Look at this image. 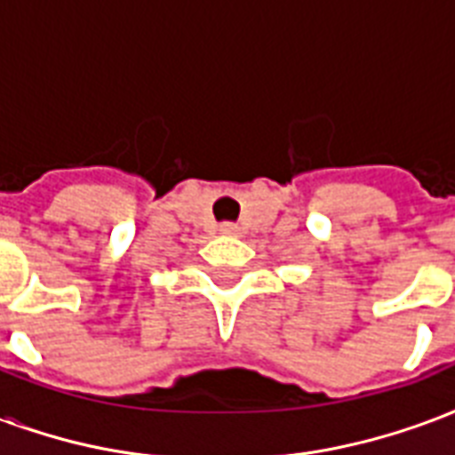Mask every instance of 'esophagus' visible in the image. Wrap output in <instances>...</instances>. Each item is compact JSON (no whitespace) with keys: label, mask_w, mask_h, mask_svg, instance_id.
Masks as SVG:
<instances>
[{"label":"esophagus","mask_w":455,"mask_h":455,"mask_svg":"<svg viewBox=\"0 0 455 455\" xmlns=\"http://www.w3.org/2000/svg\"><path fill=\"white\" fill-rule=\"evenodd\" d=\"M221 234H238V227L234 221H227V224H221Z\"/></svg>","instance_id":"1"}]
</instances>
